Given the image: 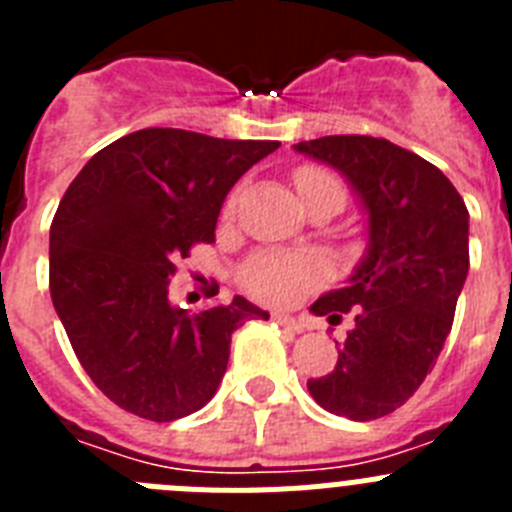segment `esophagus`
Listing matches in <instances>:
<instances>
[{
	"mask_svg": "<svg viewBox=\"0 0 512 512\" xmlns=\"http://www.w3.org/2000/svg\"><path fill=\"white\" fill-rule=\"evenodd\" d=\"M274 323H279L282 328L287 330H295V333H302L305 330V323H300V320L289 318V315H282V312H274Z\"/></svg>",
	"mask_w": 512,
	"mask_h": 512,
	"instance_id": "34e87169",
	"label": "esophagus"
}]
</instances>
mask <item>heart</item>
I'll list each match as a JSON object with an SVG mask.
<instances>
[{"label":"heart","instance_id":"obj_1","mask_svg":"<svg viewBox=\"0 0 512 512\" xmlns=\"http://www.w3.org/2000/svg\"><path fill=\"white\" fill-rule=\"evenodd\" d=\"M300 194L310 192L312 187L336 182L328 171L305 169L295 176ZM325 277V266L315 256H302V253H259L253 256L241 271V284L248 295L256 297L266 305H289L300 300L305 292L318 287Z\"/></svg>","mask_w":512,"mask_h":512}]
</instances>
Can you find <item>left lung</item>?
<instances>
[{
	"instance_id": "8db88e82",
	"label": "left lung",
	"mask_w": 512,
	"mask_h": 512,
	"mask_svg": "<svg viewBox=\"0 0 512 512\" xmlns=\"http://www.w3.org/2000/svg\"><path fill=\"white\" fill-rule=\"evenodd\" d=\"M295 151L333 166L369 215V246L346 287L312 302L354 328L312 400L348 420H377L413 397L436 366L469 271V212L454 184L418 153L372 135H325Z\"/></svg>"
}]
</instances>
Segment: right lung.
<instances>
[{
	"label": "right lung",
	"mask_w": 512,
	"mask_h": 512,
	"mask_svg": "<svg viewBox=\"0 0 512 512\" xmlns=\"http://www.w3.org/2000/svg\"><path fill=\"white\" fill-rule=\"evenodd\" d=\"M277 140L176 128L122 135L79 171L51 223V300L76 359L117 408L169 423L205 408L230 336L269 312L233 297L189 315L169 279L192 246L215 241L220 207Z\"/></svg>",
	"instance_id": "add662e5"
}]
</instances>
